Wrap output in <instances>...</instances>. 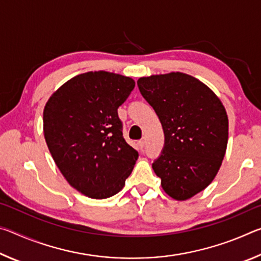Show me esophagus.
<instances>
[{
  "mask_svg": "<svg viewBox=\"0 0 261 261\" xmlns=\"http://www.w3.org/2000/svg\"><path fill=\"white\" fill-rule=\"evenodd\" d=\"M145 145H146V140H145V138L140 139V140L138 141V146H139L140 148H144Z\"/></svg>",
  "mask_w": 261,
  "mask_h": 261,
  "instance_id": "esophagus-1",
  "label": "esophagus"
}]
</instances>
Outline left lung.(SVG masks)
I'll return each mask as SVG.
<instances>
[{"mask_svg":"<svg viewBox=\"0 0 261 261\" xmlns=\"http://www.w3.org/2000/svg\"><path fill=\"white\" fill-rule=\"evenodd\" d=\"M137 84L165 132L154 173L168 196L188 200L208 187L222 165L228 144L226 108L208 86L183 72L141 77Z\"/></svg>","mask_w":261,"mask_h":261,"instance_id":"8db88e82","label":"left lung"}]
</instances>
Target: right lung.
Masks as SVG:
<instances>
[{
    "instance_id": "1",
    "label": "right lung",
    "mask_w": 261,
    "mask_h": 261,
    "mask_svg": "<svg viewBox=\"0 0 261 261\" xmlns=\"http://www.w3.org/2000/svg\"><path fill=\"white\" fill-rule=\"evenodd\" d=\"M134 87L130 77L90 71L64 83L43 109V135L56 166L92 199L120 192L138 159L117 114Z\"/></svg>"
}]
</instances>
